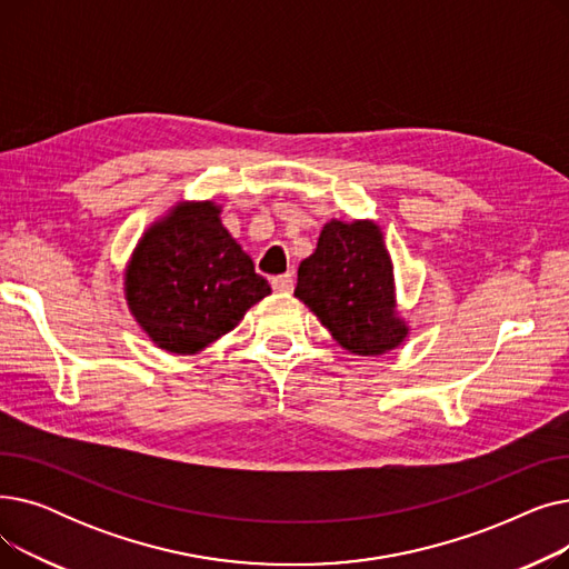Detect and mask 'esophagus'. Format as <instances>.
<instances>
[{
	"instance_id": "obj_1",
	"label": "esophagus",
	"mask_w": 569,
	"mask_h": 569,
	"mask_svg": "<svg viewBox=\"0 0 569 569\" xmlns=\"http://www.w3.org/2000/svg\"><path fill=\"white\" fill-rule=\"evenodd\" d=\"M272 288H274L277 292H290V290H292V277H290V274L274 277V279H272Z\"/></svg>"
}]
</instances>
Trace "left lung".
<instances>
[{"label":"left lung","mask_w":569,"mask_h":569,"mask_svg":"<svg viewBox=\"0 0 569 569\" xmlns=\"http://www.w3.org/2000/svg\"><path fill=\"white\" fill-rule=\"evenodd\" d=\"M295 297L355 355H382L403 343L395 274L373 221L325 223L316 251L297 269Z\"/></svg>","instance_id":"1"}]
</instances>
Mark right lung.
<instances>
[{
  "label": "right lung",
  "mask_w": 569,
  "mask_h": 569,
  "mask_svg": "<svg viewBox=\"0 0 569 569\" xmlns=\"http://www.w3.org/2000/svg\"><path fill=\"white\" fill-rule=\"evenodd\" d=\"M214 202H182L149 228L127 267V302L159 348L193 355L272 292L219 219Z\"/></svg>",
  "instance_id": "right-lung-1"
}]
</instances>
